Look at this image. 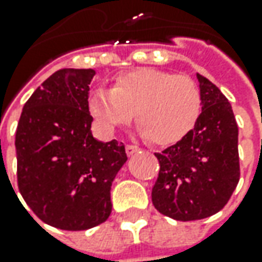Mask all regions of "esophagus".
<instances>
[{
  "instance_id": "1",
  "label": "esophagus",
  "mask_w": 262,
  "mask_h": 262,
  "mask_svg": "<svg viewBox=\"0 0 262 262\" xmlns=\"http://www.w3.org/2000/svg\"><path fill=\"white\" fill-rule=\"evenodd\" d=\"M140 148L139 146H136V145H126V154L130 157L133 154H136V152H139Z\"/></svg>"
}]
</instances>
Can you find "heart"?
<instances>
[{"label":"heart","mask_w":262,"mask_h":262,"mask_svg":"<svg viewBox=\"0 0 262 262\" xmlns=\"http://www.w3.org/2000/svg\"><path fill=\"white\" fill-rule=\"evenodd\" d=\"M86 107L105 133L130 124L135 113L140 133L149 142L167 146L193 132L203 110V98L191 78L138 68L117 75L110 90H93Z\"/></svg>","instance_id":"1"}]
</instances>
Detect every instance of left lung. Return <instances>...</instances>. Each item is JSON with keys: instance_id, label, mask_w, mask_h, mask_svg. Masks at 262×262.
Returning <instances> with one entry per match:
<instances>
[{"instance_id": "1", "label": "left lung", "mask_w": 262, "mask_h": 262, "mask_svg": "<svg viewBox=\"0 0 262 262\" xmlns=\"http://www.w3.org/2000/svg\"><path fill=\"white\" fill-rule=\"evenodd\" d=\"M203 110L195 127L178 143L155 154L159 174L152 203L176 221L209 217L222 210L239 181L238 124L228 98L197 74Z\"/></svg>"}]
</instances>
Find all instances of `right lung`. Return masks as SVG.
Masks as SVG:
<instances>
[{"instance_id":"right-lung-1","label":"right lung","mask_w":262,"mask_h":262,"mask_svg":"<svg viewBox=\"0 0 262 262\" xmlns=\"http://www.w3.org/2000/svg\"><path fill=\"white\" fill-rule=\"evenodd\" d=\"M94 75L72 68L52 74L24 104L15 132L18 190L32 212L58 229L107 221L113 180L127 161L122 142L93 138L86 98Z\"/></svg>"}]
</instances>
